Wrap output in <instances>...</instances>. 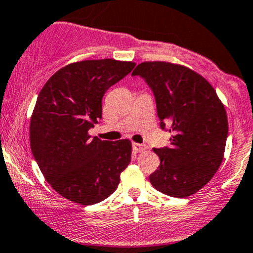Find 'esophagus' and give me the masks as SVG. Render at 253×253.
Listing matches in <instances>:
<instances>
[{"label":"esophagus","mask_w":253,"mask_h":253,"mask_svg":"<svg viewBox=\"0 0 253 253\" xmlns=\"http://www.w3.org/2000/svg\"><path fill=\"white\" fill-rule=\"evenodd\" d=\"M132 148H133L134 153H141V152H144V150L147 149V147H145V145L139 144V143H133V144H132Z\"/></svg>","instance_id":"obj_1"}]
</instances>
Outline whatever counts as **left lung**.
<instances>
[{
    "instance_id": "8db88e82",
    "label": "left lung",
    "mask_w": 253,
    "mask_h": 253,
    "mask_svg": "<svg viewBox=\"0 0 253 253\" xmlns=\"http://www.w3.org/2000/svg\"><path fill=\"white\" fill-rule=\"evenodd\" d=\"M133 76L152 88L160 127H169L170 147L154 148L160 165L149 176L155 190L176 198L195 195L224 159L228 138L225 108L208 81L186 66L142 62Z\"/></svg>"
}]
</instances>
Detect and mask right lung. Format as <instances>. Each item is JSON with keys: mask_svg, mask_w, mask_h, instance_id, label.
Wrapping results in <instances>:
<instances>
[{"mask_svg": "<svg viewBox=\"0 0 253 253\" xmlns=\"http://www.w3.org/2000/svg\"><path fill=\"white\" fill-rule=\"evenodd\" d=\"M136 63L112 58L70 63L51 76L38 95L30 119V148L51 187L82 206L114 192L131 162L128 139L90 138L103 114L105 91Z\"/></svg>", "mask_w": 253, "mask_h": 253, "instance_id": "obj_1", "label": "right lung"}]
</instances>
